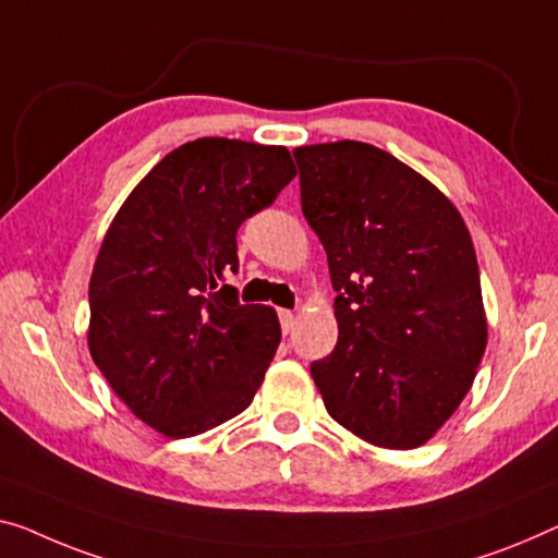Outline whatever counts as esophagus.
<instances>
[{"instance_id":"1","label":"esophagus","mask_w":558,"mask_h":558,"mask_svg":"<svg viewBox=\"0 0 558 558\" xmlns=\"http://www.w3.org/2000/svg\"><path fill=\"white\" fill-rule=\"evenodd\" d=\"M278 315H280V328H282V332L293 330V326H295V313H293V311H278Z\"/></svg>"}]
</instances>
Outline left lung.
Masks as SVG:
<instances>
[{"label":"left lung","instance_id":"left-lung-1","mask_svg":"<svg viewBox=\"0 0 558 558\" xmlns=\"http://www.w3.org/2000/svg\"><path fill=\"white\" fill-rule=\"evenodd\" d=\"M293 155L338 293V345L311 376L353 436L418 448L459 409L486 351L471 232L434 182L386 149L338 140Z\"/></svg>","mask_w":558,"mask_h":558}]
</instances>
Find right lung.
I'll return each mask as SVG.
<instances>
[{"label": "right lung", "mask_w": 558, "mask_h": 558, "mask_svg": "<svg viewBox=\"0 0 558 558\" xmlns=\"http://www.w3.org/2000/svg\"><path fill=\"white\" fill-rule=\"evenodd\" d=\"M298 174L280 145L199 137L124 199L89 278L87 345L128 409L168 438L253 403L280 343L270 305H240L238 228Z\"/></svg>", "instance_id": "obj_1"}]
</instances>
